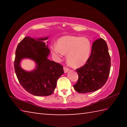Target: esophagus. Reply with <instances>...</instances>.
Segmentation results:
<instances>
[{
  "label": "esophagus",
  "mask_w": 127,
  "mask_h": 127,
  "mask_svg": "<svg viewBox=\"0 0 127 127\" xmlns=\"http://www.w3.org/2000/svg\"><path fill=\"white\" fill-rule=\"evenodd\" d=\"M63 69H64V72H65V73H66V72H67L69 70V68H66V67H65V66H64Z\"/></svg>",
  "instance_id": "34e87169"
}]
</instances>
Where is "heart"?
<instances>
[{"label":"heart","mask_w":127,"mask_h":127,"mask_svg":"<svg viewBox=\"0 0 127 127\" xmlns=\"http://www.w3.org/2000/svg\"><path fill=\"white\" fill-rule=\"evenodd\" d=\"M51 51L59 57L62 55H66L68 65L77 68L87 62L91 51V45L86 37L67 35L59 39L57 45L51 47Z\"/></svg>","instance_id":"1"}]
</instances>
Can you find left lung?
<instances>
[{"label": "left lung", "instance_id": "obj_1", "mask_svg": "<svg viewBox=\"0 0 127 127\" xmlns=\"http://www.w3.org/2000/svg\"><path fill=\"white\" fill-rule=\"evenodd\" d=\"M110 68L111 58L106 42L102 38L97 39L92 45L87 62L76 69L79 79L74 85L75 90L80 93H86L101 88L108 79Z\"/></svg>", "mask_w": 127, "mask_h": 127}]
</instances>
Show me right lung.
I'll return each mask as SVG.
<instances>
[{
    "mask_svg": "<svg viewBox=\"0 0 127 127\" xmlns=\"http://www.w3.org/2000/svg\"><path fill=\"white\" fill-rule=\"evenodd\" d=\"M47 39L48 37L37 39L25 37L16 50L14 68L18 81L26 91L36 96L52 94L57 80L64 73L63 66L47 58L50 50L44 41ZM24 58L35 61L36 69L27 72L21 68L20 62Z\"/></svg>",
    "mask_w": 127,
    "mask_h": 127,
    "instance_id": "right-lung-1",
    "label": "right lung"
}]
</instances>
